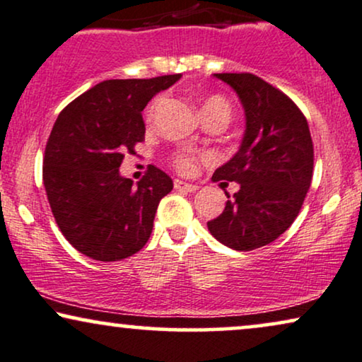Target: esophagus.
I'll return each mask as SVG.
<instances>
[{
  "label": "esophagus",
  "mask_w": 362,
  "mask_h": 362,
  "mask_svg": "<svg viewBox=\"0 0 362 362\" xmlns=\"http://www.w3.org/2000/svg\"><path fill=\"white\" fill-rule=\"evenodd\" d=\"M173 185H175V189H178V190H185V192H195L197 189H199V187H197L195 184H187V182H184V180H177L173 182Z\"/></svg>",
  "instance_id": "1"
}]
</instances>
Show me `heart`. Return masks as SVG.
<instances>
[{"mask_svg":"<svg viewBox=\"0 0 362 362\" xmlns=\"http://www.w3.org/2000/svg\"><path fill=\"white\" fill-rule=\"evenodd\" d=\"M157 103H158V100H155V102L152 103V107H150V113L153 112L155 107H157ZM200 113H202V118H222L223 122L228 123V120H230V117H232V107L226 98L221 97V95H212V97H207L202 102ZM194 163H195V157L190 153L182 152V153H177L175 157H173V165H175L177 170L182 173L192 172Z\"/></svg>","mask_w":362,"mask_h":362,"instance_id":"heart-1","label":"heart"}]
</instances>
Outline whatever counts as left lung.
I'll list each match as a JSON object with an SVG mask.
<instances>
[{
    "mask_svg": "<svg viewBox=\"0 0 362 362\" xmlns=\"http://www.w3.org/2000/svg\"><path fill=\"white\" fill-rule=\"evenodd\" d=\"M239 95L245 132L234 157L212 180L240 184L217 218L207 222L215 239L234 250L271 244L296 221L314 168L309 125L299 107L252 73H215Z\"/></svg>",
    "mask_w": 362,
    "mask_h": 362,
    "instance_id": "left-lung-1",
    "label": "left lung"
}]
</instances>
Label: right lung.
I'll use <instances>...</instances> for the list:
<instances>
[{
  "label": "right lung",
  "instance_id": "1",
  "mask_svg": "<svg viewBox=\"0 0 362 362\" xmlns=\"http://www.w3.org/2000/svg\"><path fill=\"white\" fill-rule=\"evenodd\" d=\"M180 76L102 81L66 105L54 122L43 157L45 190L62 234L86 257L127 259L150 239L172 178L148 165L134 185L118 168L145 140L144 108Z\"/></svg>",
  "mask_w": 362,
  "mask_h": 362
}]
</instances>
